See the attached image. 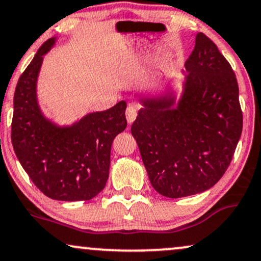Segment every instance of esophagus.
Wrapping results in <instances>:
<instances>
[{
  "label": "esophagus",
  "mask_w": 261,
  "mask_h": 261,
  "mask_svg": "<svg viewBox=\"0 0 261 261\" xmlns=\"http://www.w3.org/2000/svg\"><path fill=\"white\" fill-rule=\"evenodd\" d=\"M125 117H127L128 123H132L137 118V110L133 105H129L125 110Z\"/></svg>",
  "instance_id": "obj_1"
}]
</instances>
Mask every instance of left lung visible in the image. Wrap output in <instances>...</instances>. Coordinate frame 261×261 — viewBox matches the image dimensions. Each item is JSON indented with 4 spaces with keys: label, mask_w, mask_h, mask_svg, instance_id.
Wrapping results in <instances>:
<instances>
[{
    "label": "left lung",
    "mask_w": 261,
    "mask_h": 261,
    "mask_svg": "<svg viewBox=\"0 0 261 261\" xmlns=\"http://www.w3.org/2000/svg\"><path fill=\"white\" fill-rule=\"evenodd\" d=\"M184 73L178 102L170 88L141 95L143 108L130 127L151 185L169 198L201 194L217 184L243 125L236 75L202 32L196 35Z\"/></svg>",
    "instance_id": "left-lung-1"
}]
</instances>
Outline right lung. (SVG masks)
Listing matches in <instances>:
<instances>
[{
    "label": "right lung",
    "mask_w": 261,
    "mask_h": 261,
    "mask_svg": "<svg viewBox=\"0 0 261 261\" xmlns=\"http://www.w3.org/2000/svg\"><path fill=\"white\" fill-rule=\"evenodd\" d=\"M57 38L37 50L19 79L14 93L12 144L19 162L47 197L88 201L105 188L115 137L127 127L125 101L91 112L71 125L48 120L37 101V77L43 56Z\"/></svg>",
    "instance_id": "1"
}]
</instances>
